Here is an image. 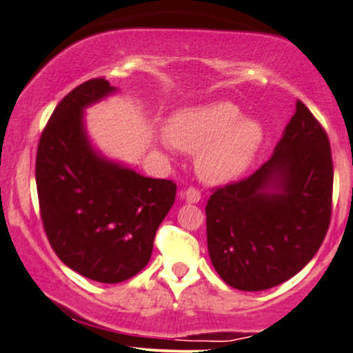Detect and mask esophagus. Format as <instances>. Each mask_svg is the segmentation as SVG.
<instances>
[{"label":"esophagus","mask_w":353,"mask_h":353,"mask_svg":"<svg viewBox=\"0 0 353 353\" xmlns=\"http://www.w3.org/2000/svg\"><path fill=\"white\" fill-rule=\"evenodd\" d=\"M185 199L188 201V203H199L201 201V191L198 190V188H188V190L185 191Z\"/></svg>","instance_id":"esophagus-1"}]
</instances>
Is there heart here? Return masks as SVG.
Masks as SVG:
<instances>
[{"instance_id": "1", "label": "heart", "mask_w": 353, "mask_h": 353, "mask_svg": "<svg viewBox=\"0 0 353 353\" xmlns=\"http://www.w3.org/2000/svg\"><path fill=\"white\" fill-rule=\"evenodd\" d=\"M168 139L196 155V170L208 183H228L248 170L264 141V128L254 118H241L232 102L183 108L170 118Z\"/></svg>"}]
</instances>
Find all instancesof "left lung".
<instances>
[{
  "label": "left lung",
  "instance_id": "1",
  "mask_svg": "<svg viewBox=\"0 0 353 353\" xmlns=\"http://www.w3.org/2000/svg\"><path fill=\"white\" fill-rule=\"evenodd\" d=\"M332 180L327 132L296 100L271 159L253 175L210 190L208 250L223 282L259 292L300 272L327 233Z\"/></svg>",
  "mask_w": 353,
  "mask_h": 353
}]
</instances>
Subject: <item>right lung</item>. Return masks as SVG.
<instances>
[{"instance_id": "add662e5", "label": "right lung", "mask_w": 353, "mask_h": 353, "mask_svg": "<svg viewBox=\"0 0 353 353\" xmlns=\"http://www.w3.org/2000/svg\"><path fill=\"white\" fill-rule=\"evenodd\" d=\"M113 90L105 77L72 89L43 128L35 159L40 217L50 245L68 268L102 283L143 271L176 194L172 180L143 176L90 148L82 110Z\"/></svg>"}]
</instances>
